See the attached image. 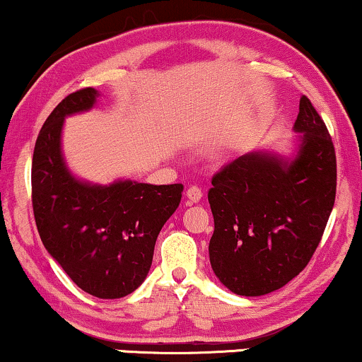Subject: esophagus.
Returning a JSON list of instances; mask_svg holds the SVG:
<instances>
[{"label":"esophagus","instance_id":"obj_1","mask_svg":"<svg viewBox=\"0 0 362 362\" xmlns=\"http://www.w3.org/2000/svg\"><path fill=\"white\" fill-rule=\"evenodd\" d=\"M186 197L189 199V202H199L202 197V191L197 186H191V187H187Z\"/></svg>","mask_w":362,"mask_h":362}]
</instances>
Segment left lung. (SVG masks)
<instances>
[{
  "mask_svg": "<svg viewBox=\"0 0 362 362\" xmlns=\"http://www.w3.org/2000/svg\"><path fill=\"white\" fill-rule=\"evenodd\" d=\"M295 158L252 151L226 165L207 192L217 279L242 296L279 290L308 265L336 197V153L323 118L300 98Z\"/></svg>",
  "mask_w": 362,
  "mask_h": 362,
  "instance_id": "left-lung-1",
  "label": "left lung"
}]
</instances>
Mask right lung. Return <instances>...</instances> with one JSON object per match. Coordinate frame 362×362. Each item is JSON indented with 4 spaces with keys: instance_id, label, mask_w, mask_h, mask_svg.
<instances>
[{
    "instance_id": "add662e5",
    "label": "right lung",
    "mask_w": 362,
    "mask_h": 362,
    "mask_svg": "<svg viewBox=\"0 0 362 362\" xmlns=\"http://www.w3.org/2000/svg\"><path fill=\"white\" fill-rule=\"evenodd\" d=\"M97 97L95 88H81L44 122L33 155V211L44 247L74 284L113 300L146 279L158 234L180 206L182 185L100 186L71 175L61 151L64 118L90 110Z\"/></svg>"
}]
</instances>
